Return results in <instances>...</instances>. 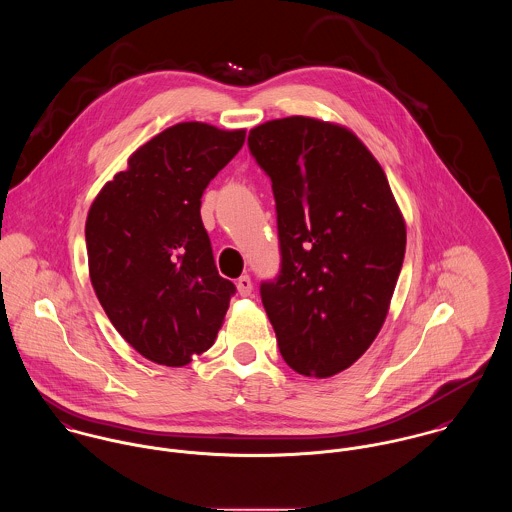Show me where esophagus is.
Instances as JSON below:
<instances>
[{
	"label": "esophagus",
	"instance_id": "1",
	"mask_svg": "<svg viewBox=\"0 0 512 512\" xmlns=\"http://www.w3.org/2000/svg\"><path fill=\"white\" fill-rule=\"evenodd\" d=\"M236 288H238V293H240L242 297L250 295V293H252V288H254V286H252L250 276H246V274H244V276H240V278H238V282H236Z\"/></svg>",
	"mask_w": 512,
	"mask_h": 512
}]
</instances>
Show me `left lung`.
Here are the masks:
<instances>
[{"label":"left lung","instance_id":"obj_1","mask_svg":"<svg viewBox=\"0 0 512 512\" xmlns=\"http://www.w3.org/2000/svg\"><path fill=\"white\" fill-rule=\"evenodd\" d=\"M248 147L272 179L280 276L260 295L284 361L329 378L357 363L388 315L406 222L368 147L345 126L270 120Z\"/></svg>","mask_w":512,"mask_h":512}]
</instances>
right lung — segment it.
Here are the masks:
<instances>
[{
	"instance_id": "obj_1",
	"label": "right lung",
	"mask_w": 512,
	"mask_h": 512,
	"mask_svg": "<svg viewBox=\"0 0 512 512\" xmlns=\"http://www.w3.org/2000/svg\"><path fill=\"white\" fill-rule=\"evenodd\" d=\"M246 130L175 124L138 147L90 205V282L116 331L147 361L185 366L213 347L232 293L219 276L201 197Z\"/></svg>"
}]
</instances>
